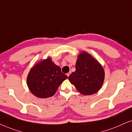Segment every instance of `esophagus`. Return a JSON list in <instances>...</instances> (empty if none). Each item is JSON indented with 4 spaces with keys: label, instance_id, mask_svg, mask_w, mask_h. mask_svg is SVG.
Instances as JSON below:
<instances>
[{
    "label": "esophagus",
    "instance_id": "34e87169",
    "mask_svg": "<svg viewBox=\"0 0 132 132\" xmlns=\"http://www.w3.org/2000/svg\"><path fill=\"white\" fill-rule=\"evenodd\" d=\"M70 73H71V72H68V73H67V76H68V77H69V75H70Z\"/></svg>",
    "mask_w": 132,
    "mask_h": 132
}]
</instances>
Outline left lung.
Listing matches in <instances>:
<instances>
[{
	"instance_id": "left-lung-1",
	"label": "left lung",
	"mask_w": 132,
	"mask_h": 132,
	"mask_svg": "<svg viewBox=\"0 0 132 132\" xmlns=\"http://www.w3.org/2000/svg\"><path fill=\"white\" fill-rule=\"evenodd\" d=\"M76 70L69 77L75 88L84 95L97 93L102 87L105 78V72L99 63L85 53L78 57Z\"/></svg>"
}]
</instances>
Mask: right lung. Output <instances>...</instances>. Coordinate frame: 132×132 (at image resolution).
Listing matches in <instances>:
<instances>
[{
    "label": "right lung",
    "mask_w": 132,
    "mask_h": 132,
    "mask_svg": "<svg viewBox=\"0 0 132 132\" xmlns=\"http://www.w3.org/2000/svg\"><path fill=\"white\" fill-rule=\"evenodd\" d=\"M68 76L50 58L39 63L31 69L27 77V85L30 92L40 98L51 97Z\"/></svg>",
    "instance_id": "right-lung-1"
}]
</instances>
